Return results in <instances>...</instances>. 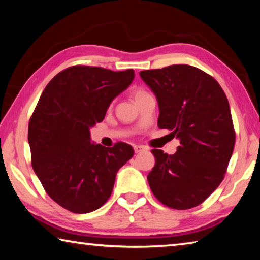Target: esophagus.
<instances>
[{
  "label": "esophagus",
  "instance_id": "1",
  "mask_svg": "<svg viewBox=\"0 0 260 260\" xmlns=\"http://www.w3.org/2000/svg\"><path fill=\"white\" fill-rule=\"evenodd\" d=\"M146 150V148H144L143 146H139V144H136V146H134V151L135 153H139V152H142Z\"/></svg>",
  "mask_w": 260,
  "mask_h": 260
}]
</instances>
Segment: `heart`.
I'll use <instances>...</instances> for the list:
<instances>
[{
    "instance_id": "heart-1",
    "label": "heart",
    "mask_w": 260,
    "mask_h": 260,
    "mask_svg": "<svg viewBox=\"0 0 260 260\" xmlns=\"http://www.w3.org/2000/svg\"><path fill=\"white\" fill-rule=\"evenodd\" d=\"M143 94H146V91H143V90H136L135 93H134V99L138 98V96H140V95H143Z\"/></svg>"
}]
</instances>
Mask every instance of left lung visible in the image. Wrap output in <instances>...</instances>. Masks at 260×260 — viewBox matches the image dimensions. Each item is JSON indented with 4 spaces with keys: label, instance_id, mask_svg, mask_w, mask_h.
Segmentation results:
<instances>
[{
    "label": "left lung",
    "instance_id": "1",
    "mask_svg": "<svg viewBox=\"0 0 260 260\" xmlns=\"http://www.w3.org/2000/svg\"><path fill=\"white\" fill-rule=\"evenodd\" d=\"M159 107L158 127L180 141L177 152L152 149L148 182L169 208L187 210L208 199L223 180L235 144L230 103L214 78L186 64L141 71Z\"/></svg>",
    "mask_w": 260,
    "mask_h": 260
}]
</instances>
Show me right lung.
<instances>
[{"instance_id": "add662e5", "label": "right lung", "mask_w": 260, "mask_h": 260, "mask_svg": "<svg viewBox=\"0 0 260 260\" xmlns=\"http://www.w3.org/2000/svg\"><path fill=\"white\" fill-rule=\"evenodd\" d=\"M133 70L114 72L76 65L51 79L28 124L32 166L46 192L61 208L88 213L111 195L116 174L134 155L129 144L90 142V128L104 119L114 98L134 79Z\"/></svg>"}]
</instances>
